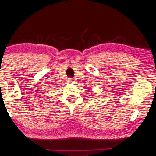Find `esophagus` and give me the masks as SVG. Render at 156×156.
<instances>
[{"instance_id":"34e87169","label":"esophagus","mask_w":156,"mask_h":156,"mask_svg":"<svg viewBox=\"0 0 156 156\" xmlns=\"http://www.w3.org/2000/svg\"><path fill=\"white\" fill-rule=\"evenodd\" d=\"M74 81V80L73 78H69V80H68V82H70V83H72V82H73Z\"/></svg>"}]
</instances>
